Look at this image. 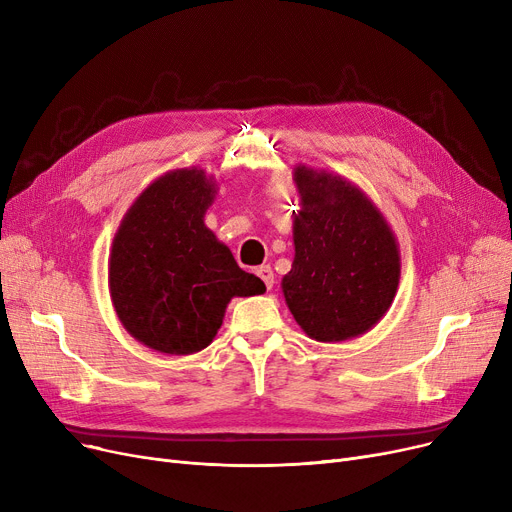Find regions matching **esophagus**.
Here are the masks:
<instances>
[{
  "label": "esophagus",
  "instance_id": "1",
  "mask_svg": "<svg viewBox=\"0 0 512 512\" xmlns=\"http://www.w3.org/2000/svg\"><path fill=\"white\" fill-rule=\"evenodd\" d=\"M257 276L261 278V282L265 284V288H267V290H272V288H274V272H272V267H270V265H261V267H257Z\"/></svg>",
  "mask_w": 512,
  "mask_h": 512
}]
</instances>
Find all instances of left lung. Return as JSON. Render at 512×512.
I'll list each match as a JSON object with an SVG mask.
<instances>
[{"label": "left lung", "mask_w": 512, "mask_h": 512, "mask_svg": "<svg viewBox=\"0 0 512 512\" xmlns=\"http://www.w3.org/2000/svg\"><path fill=\"white\" fill-rule=\"evenodd\" d=\"M294 259L282 278L286 305L317 342L369 332L388 313L400 280V251L384 213L346 178L294 166Z\"/></svg>", "instance_id": "obj_1"}]
</instances>
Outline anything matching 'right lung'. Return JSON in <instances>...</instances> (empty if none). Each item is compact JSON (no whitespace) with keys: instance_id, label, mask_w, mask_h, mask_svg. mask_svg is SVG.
Here are the masks:
<instances>
[{"instance_id":"add662e5","label":"right lung","mask_w":512,"mask_h":512,"mask_svg":"<svg viewBox=\"0 0 512 512\" xmlns=\"http://www.w3.org/2000/svg\"><path fill=\"white\" fill-rule=\"evenodd\" d=\"M215 195L218 184L201 168L166 172L134 199L114 236L112 305L124 330L157 353L203 351L234 297L265 290L205 226Z\"/></svg>"}]
</instances>
